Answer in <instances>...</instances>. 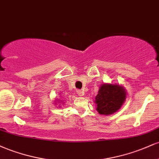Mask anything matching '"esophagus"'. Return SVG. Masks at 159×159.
Wrapping results in <instances>:
<instances>
[{
    "label": "esophagus",
    "mask_w": 159,
    "mask_h": 159,
    "mask_svg": "<svg viewBox=\"0 0 159 159\" xmlns=\"http://www.w3.org/2000/svg\"><path fill=\"white\" fill-rule=\"evenodd\" d=\"M77 93L78 96H82L84 94V91H82L81 90H77Z\"/></svg>",
    "instance_id": "34e87169"
}]
</instances>
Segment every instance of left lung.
Instances as JSON below:
<instances>
[{
    "mask_svg": "<svg viewBox=\"0 0 159 159\" xmlns=\"http://www.w3.org/2000/svg\"><path fill=\"white\" fill-rule=\"evenodd\" d=\"M125 98L126 92L123 86L103 84L95 98L96 111L102 115L114 114L122 107Z\"/></svg>",
    "mask_w": 159,
    "mask_h": 159,
    "instance_id": "left-lung-1",
    "label": "left lung"
}]
</instances>
